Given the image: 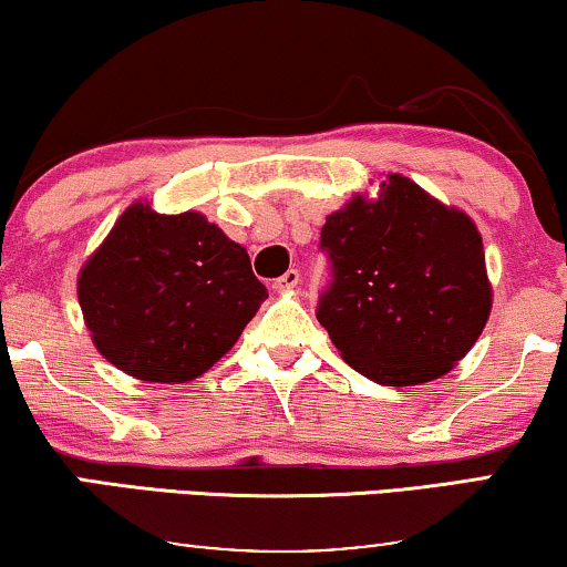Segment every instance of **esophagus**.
<instances>
[{
    "mask_svg": "<svg viewBox=\"0 0 567 567\" xmlns=\"http://www.w3.org/2000/svg\"><path fill=\"white\" fill-rule=\"evenodd\" d=\"M299 281H301V276H299V270H286V274L278 278V281L274 284V289L276 291H289V289H297L299 286Z\"/></svg>",
    "mask_w": 567,
    "mask_h": 567,
    "instance_id": "1",
    "label": "esophagus"
}]
</instances>
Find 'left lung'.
<instances>
[{
  "label": "left lung",
  "instance_id": "obj_1",
  "mask_svg": "<svg viewBox=\"0 0 567 567\" xmlns=\"http://www.w3.org/2000/svg\"><path fill=\"white\" fill-rule=\"evenodd\" d=\"M332 281L317 320L346 363L386 386L444 377L493 307L475 221L390 175L379 198L353 196L322 227Z\"/></svg>",
  "mask_w": 567,
  "mask_h": 567
}]
</instances>
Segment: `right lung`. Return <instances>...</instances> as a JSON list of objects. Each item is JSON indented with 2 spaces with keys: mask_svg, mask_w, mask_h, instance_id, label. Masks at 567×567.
Segmentation results:
<instances>
[{
  "mask_svg": "<svg viewBox=\"0 0 567 567\" xmlns=\"http://www.w3.org/2000/svg\"><path fill=\"white\" fill-rule=\"evenodd\" d=\"M92 343L142 382L181 384L237 343L266 286L250 255L198 212L131 204L76 278Z\"/></svg>",
  "mask_w": 567,
  "mask_h": 567,
  "instance_id": "1",
  "label": "right lung"
}]
</instances>
